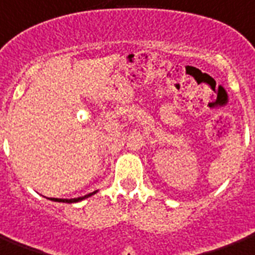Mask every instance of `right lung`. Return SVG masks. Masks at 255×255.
I'll list each match as a JSON object with an SVG mask.
<instances>
[{
	"instance_id": "add662e5",
	"label": "right lung",
	"mask_w": 255,
	"mask_h": 255,
	"mask_svg": "<svg viewBox=\"0 0 255 255\" xmlns=\"http://www.w3.org/2000/svg\"><path fill=\"white\" fill-rule=\"evenodd\" d=\"M93 194H96V191L91 192V194H87L84 197H79V198H73V199H58V198H50V201H56V202H64V203H76V202H80L85 198H89Z\"/></svg>"
}]
</instances>
